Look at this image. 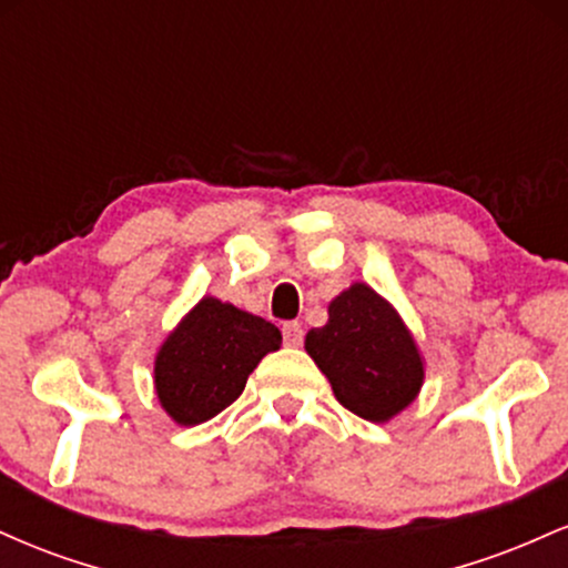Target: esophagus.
I'll return each instance as SVG.
<instances>
[{"label": "esophagus", "mask_w": 568, "mask_h": 568, "mask_svg": "<svg viewBox=\"0 0 568 568\" xmlns=\"http://www.w3.org/2000/svg\"><path fill=\"white\" fill-rule=\"evenodd\" d=\"M283 338H285V344H288V347H298V344L304 342V328H302V323H283Z\"/></svg>", "instance_id": "1"}]
</instances>
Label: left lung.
I'll return each mask as SVG.
<instances>
[{
  "label": "left lung",
  "instance_id": "8db88e82",
  "mask_svg": "<svg viewBox=\"0 0 568 568\" xmlns=\"http://www.w3.org/2000/svg\"><path fill=\"white\" fill-rule=\"evenodd\" d=\"M336 400L368 422H387L419 393L425 368L397 312L355 283L328 306V323L304 342Z\"/></svg>",
  "mask_w": 568,
  "mask_h": 568
}]
</instances>
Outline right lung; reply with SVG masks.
Returning a JSON list of instances; mask_svg holds the SVG:
<instances>
[{"mask_svg": "<svg viewBox=\"0 0 568 568\" xmlns=\"http://www.w3.org/2000/svg\"><path fill=\"white\" fill-rule=\"evenodd\" d=\"M280 331L264 317L202 298L154 363L162 408L189 427L213 419L243 395L251 371L266 352L280 349Z\"/></svg>", "mask_w": 568, "mask_h": 568, "instance_id": "1", "label": "right lung"}]
</instances>
